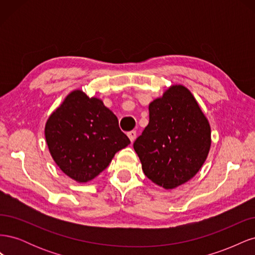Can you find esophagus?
<instances>
[{"label":"esophagus","mask_w":255,"mask_h":255,"mask_svg":"<svg viewBox=\"0 0 255 255\" xmlns=\"http://www.w3.org/2000/svg\"><path fill=\"white\" fill-rule=\"evenodd\" d=\"M136 130H130V132H128V138H129V140H130V142H134V140L136 139Z\"/></svg>","instance_id":"esophagus-1"}]
</instances>
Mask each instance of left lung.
I'll return each instance as SVG.
<instances>
[{
    "mask_svg": "<svg viewBox=\"0 0 255 255\" xmlns=\"http://www.w3.org/2000/svg\"><path fill=\"white\" fill-rule=\"evenodd\" d=\"M149 125L134 142L142 171L173 189L201 169L211 148V127L191 92L172 85L149 105Z\"/></svg>",
    "mask_w": 255,
    "mask_h": 255,
    "instance_id": "obj_1",
    "label": "left lung"
}]
</instances>
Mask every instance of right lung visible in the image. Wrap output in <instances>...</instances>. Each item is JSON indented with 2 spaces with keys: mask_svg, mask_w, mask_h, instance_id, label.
Segmentation results:
<instances>
[{
  "mask_svg": "<svg viewBox=\"0 0 255 255\" xmlns=\"http://www.w3.org/2000/svg\"><path fill=\"white\" fill-rule=\"evenodd\" d=\"M44 136L60 170L79 183L94 180L130 143L102 100L80 89L70 92L51 114Z\"/></svg>",
  "mask_w": 255,
  "mask_h": 255,
  "instance_id": "obj_1",
  "label": "right lung"
}]
</instances>
